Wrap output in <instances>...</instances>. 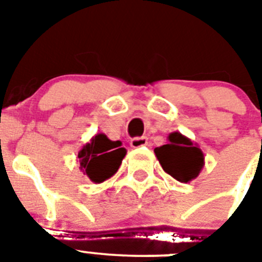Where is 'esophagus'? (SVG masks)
I'll list each match as a JSON object with an SVG mask.
<instances>
[{"label": "esophagus", "instance_id": "1", "mask_svg": "<svg viewBox=\"0 0 262 262\" xmlns=\"http://www.w3.org/2000/svg\"><path fill=\"white\" fill-rule=\"evenodd\" d=\"M148 144V138L147 136H142V138H134L129 143V145L133 148H140L144 147V145Z\"/></svg>", "mask_w": 262, "mask_h": 262}]
</instances>
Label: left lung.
I'll list each match as a JSON object with an SVG mask.
<instances>
[{"instance_id":"8db88e82","label":"left lung","mask_w":262,"mask_h":262,"mask_svg":"<svg viewBox=\"0 0 262 262\" xmlns=\"http://www.w3.org/2000/svg\"><path fill=\"white\" fill-rule=\"evenodd\" d=\"M155 155L164 172L184 184L198 177L205 166L202 149L181 133L169 134L168 144L155 148Z\"/></svg>"}]
</instances>
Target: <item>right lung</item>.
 Returning a JSON list of instances; mask_svg holds the SVG:
<instances>
[{
    "mask_svg": "<svg viewBox=\"0 0 262 262\" xmlns=\"http://www.w3.org/2000/svg\"><path fill=\"white\" fill-rule=\"evenodd\" d=\"M126 154L119 140L113 142L105 134H97L78 151L77 157L82 173L94 184H101L118 172Z\"/></svg>",
    "mask_w": 262,
    "mask_h": 262,
    "instance_id": "add662e5",
    "label": "right lung"
}]
</instances>
